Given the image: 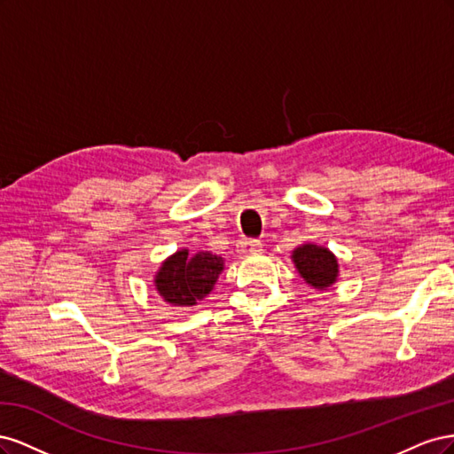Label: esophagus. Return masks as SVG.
Masks as SVG:
<instances>
[{"instance_id":"esophagus-1","label":"esophagus","mask_w":454,"mask_h":454,"mask_svg":"<svg viewBox=\"0 0 454 454\" xmlns=\"http://www.w3.org/2000/svg\"><path fill=\"white\" fill-rule=\"evenodd\" d=\"M239 248H240L242 254L252 255V254L261 252V248H263V244H261V242L255 240V239H244V240L239 242Z\"/></svg>"}]
</instances>
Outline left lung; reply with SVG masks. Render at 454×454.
Returning <instances> with one entry per match:
<instances>
[{
	"mask_svg": "<svg viewBox=\"0 0 454 454\" xmlns=\"http://www.w3.org/2000/svg\"><path fill=\"white\" fill-rule=\"evenodd\" d=\"M292 257L301 277L316 290H324L337 280V259L327 248L305 244L297 248Z\"/></svg>",
	"mask_w": 454,
	"mask_h": 454,
	"instance_id": "obj_1",
	"label": "left lung"
}]
</instances>
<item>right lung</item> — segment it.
I'll return each instance as SVG.
<instances>
[{
	"instance_id": "1",
	"label": "right lung",
	"mask_w": 454,
	"mask_h": 454,
	"mask_svg": "<svg viewBox=\"0 0 454 454\" xmlns=\"http://www.w3.org/2000/svg\"><path fill=\"white\" fill-rule=\"evenodd\" d=\"M223 270V259L208 252L191 257L187 250L164 261L155 277L157 292L176 307H193L204 299Z\"/></svg>"
}]
</instances>
